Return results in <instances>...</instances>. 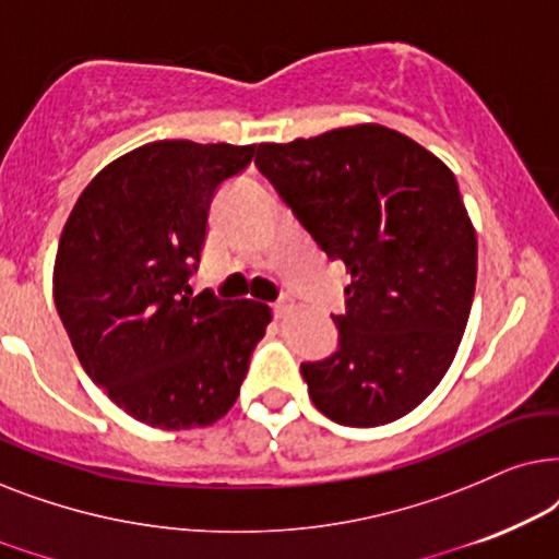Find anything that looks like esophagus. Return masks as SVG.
I'll return each instance as SVG.
<instances>
[{
  "mask_svg": "<svg viewBox=\"0 0 559 559\" xmlns=\"http://www.w3.org/2000/svg\"><path fill=\"white\" fill-rule=\"evenodd\" d=\"M292 307H294V304H292V299H288V296H281V299L273 304V317H275V319L286 317V314H288V311H292Z\"/></svg>",
  "mask_w": 559,
  "mask_h": 559,
  "instance_id": "obj_1",
  "label": "esophagus"
}]
</instances>
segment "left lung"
I'll return each instance as SVG.
<instances>
[{
	"label": "left lung",
	"instance_id": "left-lung-1",
	"mask_svg": "<svg viewBox=\"0 0 559 559\" xmlns=\"http://www.w3.org/2000/svg\"><path fill=\"white\" fill-rule=\"evenodd\" d=\"M255 166L353 275L337 349L301 362L311 401L342 427L401 419L448 373L471 317L478 242L455 176L381 124L263 143Z\"/></svg>",
	"mask_w": 559,
	"mask_h": 559
}]
</instances>
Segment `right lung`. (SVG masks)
Returning <instances> with one entry per match:
<instances>
[{
  "instance_id": "1",
  "label": "right lung",
  "mask_w": 559,
  "mask_h": 559,
  "mask_svg": "<svg viewBox=\"0 0 559 559\" xmlns=\"http://www.w3.org/2000/svg\"><path fill=\"white\" fill-rule=\"evenodd\" d=\"M255 145L160 140L94 176L66 222L53 299L88 378L155 429L206 427L240 396L271 309L193 294L217 189Z\"/></svg>"
}]
</instances>
